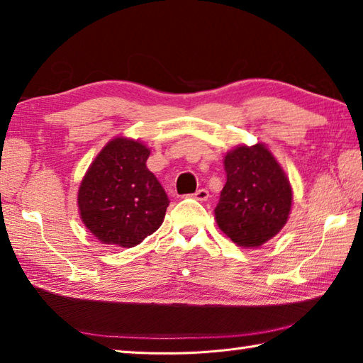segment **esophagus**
I'll use <instances>...</instances> for the list:
<instances>
[{
	"label": "esophagus",
	"instance_id": "obj_1",
	"mask_svg": "<svg viewBox=\"0 0 363 363\" xmlns=\"http://www.w3.org/2000/svg\"><path fill=\"white\" fill-rule=\"evenodd\" d=\"M194 199L199 200V201H206L209 199V192L206 189H199L194 194Z\"/></svg>",
	"mask_w": 363,
	"mask_h": 363
}]
</instances>
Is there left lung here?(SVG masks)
Segmentation results:
<instances>
[{"label":"left lung","mask_w":363,"mask_h":363,"mask_svg":"<svg viewBox=\"0 0 363 363\" xmlns=\"http://www.w3.org/2000/svg\"><path fill=\"white\" fill-rule=\"evenodd\" d=\"M227 182L214 209L217 227L236 246L255 249L278 235L291 216V181L267 144L240 146L223 157Z\"/></svg>","instance_id":"left-lung-1"}]
</instances>
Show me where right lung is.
Masks as SVG:
<instances>
[{"label": "right lung", "instance_id": "1", "mask_svg": "<svg viewBox=\"0 0 363 363\" xmlns=\"http://www.w3.org/2000/svg\"><path fill=\"white\" fill-rule=\"evenodd\" d=\"M149 155L140 140L116 136L85 171L77 192L79 216L103 245L138 246L163 223L169 200L147 168Z\"/></svg>", "mask_w": 363, "mask_h": 363}]
</instances>
